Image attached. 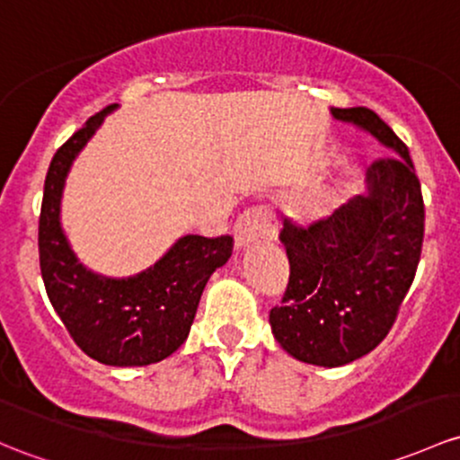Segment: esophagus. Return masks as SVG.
Returning <instances> with one entry per match:
<instances>
[{
	"mask_svg": "<svg viewBox=\"0 0 460 460\" xmlns=\"http://www.w3.org/2000/svg\"><path fill=\"white\" fill-rule=\"evenodd\" d=\"M234 234L238 249L258 243V240H273L278 238V220L267 205H255L238 217Z\"/></svg>",
	"mask_w": 460,
	"mask_h": 460,
	"instance_id": "esophagus-1",
	"label": "esophagus"
}]
</instances>
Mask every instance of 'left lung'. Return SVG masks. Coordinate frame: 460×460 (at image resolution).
<instances>
[{
	"label": "left lung",
	"mask_w": 460,
	"mask_h": 460,
	"mask_svg": "<svg viewBox=\"0 0 460 460\" xmlns=\"http://www.w3.org/2000/svg\"><path fill=\"white\" fill-rule=\"evenodd\" d=\"M366 129L394 156L368 167V193L335 214L279 234L291 275L282 306L270 308L278 344L304 364H350L393 328L421 260L425 207L408 145L368 108L331 110Z\"/></svg>",
	"instance_id": "8db88e82"
}]
</instances>
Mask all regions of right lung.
I'll use <instances>...</instances> for the list:
<instances>
[{"label": "right lung", "mask_w": 460, "mask_h": 460, "mask_svg": "<svg viewBox=\"0 0 460 460\" xmlns=\"http://www.w3.org/2000/svg\"><path fill=\"white\" fill-rule=\"evenodd\" d=\"M108 105L57 149L43 185L39 267L52 308L75 344L105 366H149L182 346L207 279L234 251L231 235H185L134 278H103L76 260L59 222L61 193L76 154L103 123Z\"/></svg>", "instance_id": "add662e5"}]
</instances>
